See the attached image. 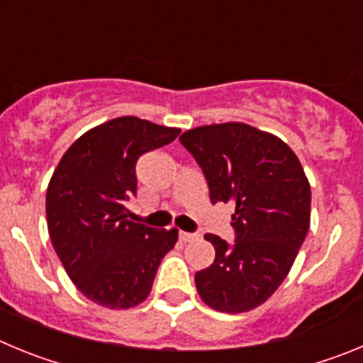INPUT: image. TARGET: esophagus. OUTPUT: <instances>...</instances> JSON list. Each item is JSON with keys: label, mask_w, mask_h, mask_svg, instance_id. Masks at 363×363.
<instances>
[{"label": "esophagus", "mask_w": 363, "mask_h": 363, "mask_svg": "<svg viewBox=\"0 0 363 363\" xmlns=\"http://www.w3.org/2000/svg\"><path fill=\"white\" fill-rule=\"evenodd\" d=\"M194 238H196V234L184 233V230L179 233V240H182V242H192V240H194Z\"/></svg>", "instance_id": "esophagus-1"}]
</instances>
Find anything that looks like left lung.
<instances>
[{"label":"left lung","mask_w":363,"mask_h":363,"mask_svg":"<svg viewBox=\"0 0 363 363\" xmlns=\"http://www.w3.org/2000/svg\"><path fill=\"white\" fill-rule=\"evenodd\" d=\"M179 142L201 167L211 201L236 207L230 221L234 243L205 234L216 256L196 272V289L213 309L247 313L280 287L306 240L307 176L280 138L238 121L196 127Z\"/></svg>","instance_id":"1"}]
</instances>
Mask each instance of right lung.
<instances>
[{"label": "right lung", "mask_w": 363, "mask_h": 363, "mask_svg": "<svg viewBox=\"0 0 363 363\" xmlns=\"http://www.w3.org/2000/svg\"><path fill=\"white\" fill-rule=\"evenodd\" d=\"M179 129L134 116L86 130L57 163L47 189V225L57 258L89 300L108 309L142 303L178 229L127 220L142 154L174 142Z\"/></svg>", "instance_id": "right-lung-1"}]
</instances>
